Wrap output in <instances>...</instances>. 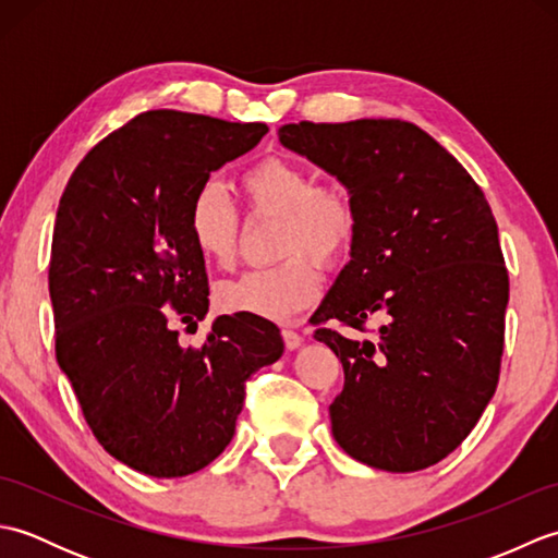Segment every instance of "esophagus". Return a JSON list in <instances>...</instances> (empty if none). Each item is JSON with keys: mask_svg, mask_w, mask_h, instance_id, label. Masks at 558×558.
<instances>
[{"mask_svg": "<svg viewBox=\"0 0 558 558\" xmlns=\"http://www.w3.org/2000/svg\"><path fill=\"white\" fill-rule=\"evenodd\" d=\"M282 340H286V348H288V350L302 348V336L298 333V330H292V328L282 330Z\"/></svg>", "mask_w": 558, "mask_h": 558, "instance_id": "34e87169", "label": "esophagus"}]
</instances>
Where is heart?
Instances as JSON below:
<instances>
[{
  "instance_id": "obj_1",
  "label": "heart",
  "mask_w": 558,
  "mask_h": 558,
  "mask_svg": "<svg viewBox=\"0 0 558 558\" xmlns=\"http://www.w3.org/2000/svg\"><path fill=\"white\" fill-rule=\"evenodd\" d=\"M240 186L254 210L278 213V254L288 258L220 282L216 302L228 314L288 322L322 292L324 276L312 256L324 264L345 256L357 234V213L342 189L316 186L314 174L304 165L280 156L252 165L242 174ZM186 234L206 260L218 266L232 264L240 216L216 182L201 184L192 196Z\"/></svg>"
}]
</instances>
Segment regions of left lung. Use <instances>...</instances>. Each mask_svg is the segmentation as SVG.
<instances>
[{"label":"left lung","instance_id":"8db88e82","mask_svg":"<svg viewBox=\"0 0 558 558\" xmlns=\"http://www.w3.org/2000/svg\"><path fill=\"white\" fill-rule=\"evenodd\" d=\"M282 148L348 189L350 260L314 312L378 342L318 328L345 372L330 402L338 446L364 465L417 472L462 444L499 384L508 272L499 230L468 170L400 120L286 124Z\"/></svg>","mask_w":558,"mask_h":558}]
</instances>
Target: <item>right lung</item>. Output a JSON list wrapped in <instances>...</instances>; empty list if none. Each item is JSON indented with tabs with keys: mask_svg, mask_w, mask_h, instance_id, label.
<instances>
[{
	"mask_svg": "<svg viewBox=\"0 0 558 558\" xmlns=\"http://www.w3.org/2000/svg\"><path fill=\"white\" fill-rule=\"evenodd\" d=\"M266 124L150 110L93 148L59 198L50 298L57 364L100 446L158 480L204 470L232 441L246 378L280 360L276 324L218 316L201 348L182 324L208 314V276L186 234L201 184Z\"/></svg>",
	"mask_w": 558,
	"mask_h": 558,
	"instance_id": "right-lung-1",
	"label": "right lung"
}]
</instances>
